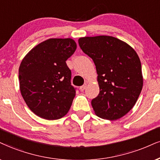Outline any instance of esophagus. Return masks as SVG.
<instances>
[{
  "label": "esophagus",
  "mask_w": 160,
  "mask_h": 160,
  "mask_svg": "<svg viewBox=\"0 0 160 160\" xmlns=\"http://www.w3.org/2000/svg\"><path fill=\"white\" fill-rule=\"evenodd\" d=\"M87 86H88V84H86V83L84 84V85H82V86L80 88V90H82V91H84V90L86 89Z\"/></svg>",
  "instance_id": "1"
}]
</instances>
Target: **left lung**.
Wrapping results in <instances>:
<instances>
[{"mask_svg": "<svg viewBox=\"0 0 160 160\" xmlns=\"http://www.w3.org/2000/svg\"><path fill=\"white\" fill-rule=\"evenodd\" d=\"M82 51L92 59L97 72L99 93L92 100L96 115L116 120L135 105L143 86L140 59L125 41L99 35L78 39Z\"/></svg>", "mask_w": 160, "mask_h": 160, "instance_id": "8db88e82", "label": "left lung"}]
</instances>
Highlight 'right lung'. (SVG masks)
Returning <instances> with one entry per match:
<instances>
[{"label":"right lung","mask_w":160,"mask_h":160,"mask_svg":"<svg viewBox=\"0 0 160 160\" xmlns=\"http://www.w3.org/2000/svg\"><path fill=\"white\" fill-rule=\"evenodd\" d=\"M72 38H50L33 47L19 67V88L28 108L39 117L59 119L76 96L66 61L76 50Z\"/></svg>","instance_id":"right-lung-1"}]
</instances>
